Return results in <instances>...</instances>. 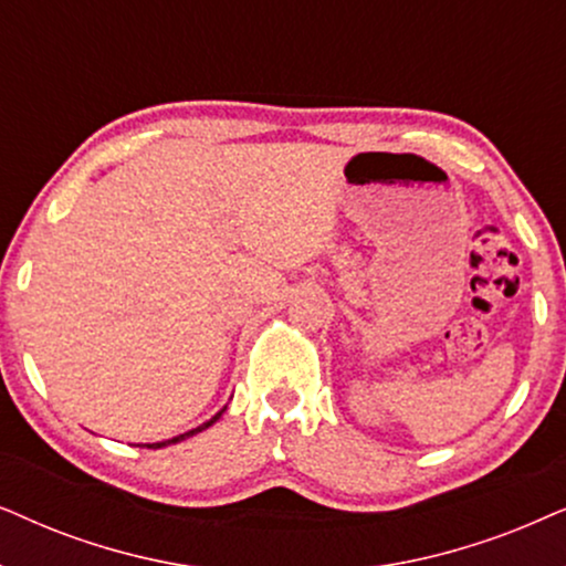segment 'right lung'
Returning <instances> with one entry per match:
<instances>
[{
	"label": "right lung",
	"instance_id": "obj_1",
	"mask_svg": "<svg viewBox=\"0 0 566 566\" xmlns=\"http://www.w3.org/2000/svg\"><path fill=\"white\" fill-rule=\"evenodd\" d=\"M224 409H228V406H224ZM224 409H220V411H217L212 419H209V421H205V424H199V427H196V429H191V432H184V434H178V437H170V440H163V442H153V446H147V448H153V450H157V448H165V446H176V442H180V440H186V437H193V434H199V432H201V429L212 427V424H214V421L222 417V413H224Z\"/></svg>",
	"mask_w": 566,
	"mask_h": 566
}]
</instances>
